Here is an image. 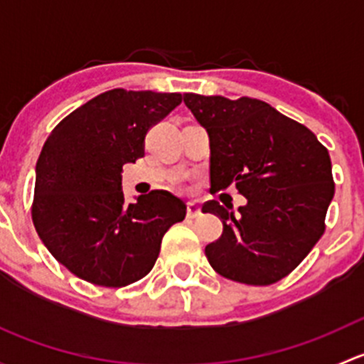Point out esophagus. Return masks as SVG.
<instances>
[{"instance_id": "34e87169", "label": "esophagus", "mask_w": 364, "mask_h": 364, "mask_svg": "<svg viewBox=\"0 0 364 364\" xmlns=\"http://www.w3.org/2000/svg\"><path fill=\"white\" fill-rule=\"evenodd\" d=\"M199 215H200L199 205L193 204V203H190L188 205H186V216H188V218H197Z\"/></svg>"}]
</instances>
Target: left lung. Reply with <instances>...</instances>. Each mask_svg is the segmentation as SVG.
I'll use <instances>...</instances> for the list:
<instances>
[{
  "mask_svg": "<svg viewBox=\"0 0 364 364\" xmlns=\"http://www.w3.org/2000/svg\"><path fill=\"white\" fill-rule=\"evenodd\" d=\"M183 102L209 137L211 190L236 185L247 199L237 213L216 200L203 205L223 223L205 247L209 264L241 284L282 280L324 234L335 196L328 149L262 100L185 93Z\"/></svg>",
  "mask_w": 364,
  "mask_h": 364,
  "instance_id": "1",
  "label": "left lung"
}]
</instances>
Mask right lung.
Segmentation results:
<instances>
[{
    "label": "right lung",
    "instance_id": "obj_1",
    "mask_svg": "<svg viewBox=\"0 0 364 364\" xmlns=\"http://www.w3.org/2000/svg\"><path fill=\"white\" fill-rule=\"evenodd\" d=\"M181 104L179 93L111 90L65 117L35 168L33 223L75 277L124 287L155 266L161 237L186 204L165 190L124 200L121 171L144 156L149 127Z\"/></svg>",
    "mask_w": 364,
    "mask_h": 364
}]
</instances>
